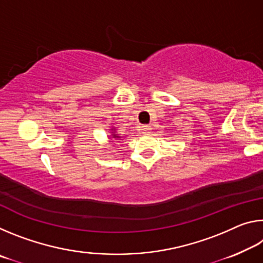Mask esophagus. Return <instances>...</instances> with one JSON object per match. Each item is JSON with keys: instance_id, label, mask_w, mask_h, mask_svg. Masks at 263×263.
I'll use <instances>...</instances> for the list:
<instances>
[{"instance_id": "obj_1", "label": "esophagus", "mask_w": 263, "mask_h": 263, "mask_svg": "<svg viewBox=\"0 0 263 263\" xmlns=\"http://www.w3.org/2000/svg\"><path fill=\"white\" fill-rule=\"evenodd\" d=\"M149 130H151L149 125H142V126L140 127V131H141V133H148V132H149Z\"/></svg>"}]
</instances>
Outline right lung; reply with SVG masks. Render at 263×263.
<instances>
[{"instance_id":"add662e5","label":"right lung","mask_w":263,"mask_h":263,"mask_svg":"<svg viewBox=\"0 0 263 263\" xmlns=\"http://www.w3.org/2000/svg\"><path fill=\"white\" fill-rule=\"evenodd\" d=\"M111 130H114V132H112V136H111V138H114V139H116V138H119L117 133H115V128H111Z\"/></svg>"}]
</instances>
